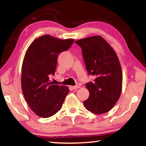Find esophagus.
<instances>
[{"label": "esophagus", "instance_id": "esophagus-1", "mask_svg": "<svg viewBox=\"0 0 146 146\" xmlns=\"http://www.w3.org/2000/svg\"><path fill=\"white\" fill-rule=\"evenodd\" d=\"M71 88H72V89H73V90H76V89L80 88V86H78V85H76V86H71Z\"/></svg>", "mask_w": 146, "mask_h": 146}]
</instances>
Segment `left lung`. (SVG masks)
Returning a JSON list of instances; mask_svg holds the SVG:
<instances>
[{
    "mask_svg": "<svg viewBox=\"0 0 146 146\" xmlns=\"http://www.w3.org/2000/svg\"><path fill=\"white\" fill-rule=\"evenodd\" d=\"M82 48V56L89 75L95 76L87 83L90 92L84 105L95 114H103L113 108L120 98L122 88V68L117 53L100 35L75 42Z\"/></svg>",
    "mask_w": 146,
    "mask_h": 146,
    "instance_id": "left-lung-1",
    "label": "left lung"
}]
</instances>
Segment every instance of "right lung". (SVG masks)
<instances>
[{"mask_svg":"<svg viewBox=\"0 0 146 146\" xmlns=\"http://www.w3.org/2000/svg\"><path fill=\"white\" fill-rule=\"evenodd\" d=\"M73 42L72 38L62 40L45 35L27 49L22 66V90L29 108L39 117L56 114L70 92L67 86L53 84L49 76L55 75L58 54L70 49Z\"/></svg>","mask_w":146,"mask_h":146,"instance_id":"add662e5","label":"right lung"}]
</instances>
